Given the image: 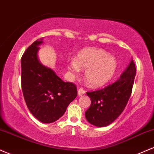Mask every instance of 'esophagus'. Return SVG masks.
Masks as SVG:
<instances>
[{"label":"esophagus","instance_id":"34e87169","mask_svg":"<svg viewBox=\"0 0 154 154\" xmlns=\"http://www.w3.org/2000/svg\"><path fill=\"white\" fill-rule=\"evenodd\" d=\"M86 91L83 88H80L79 90H78V95L79 96H82L85 94Z\"/></svg>","mask_w":154,"mask_h":154}]
</instances>
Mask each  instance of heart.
I'll return each mask as SVG.
<instances>
[{
	"label": "heart",
	"instance_id": "obj_1",
	"mask_svg": "<svg viewBox=\"0 0 154 154\" xmlns=\"http://www.w3.org/2000/svg\"><path fill=\"white\" fill-rule=\"evenodd\" d=\"M117 66L115 57L101 49L90 48L79 55L77 63L72 61L69 68L73 73L86 69L85 79L92 87H98L107 83L116 71Z\"/></svg>",
	"mask_w": 154,
	"mask_h": 154
}]
</instances>
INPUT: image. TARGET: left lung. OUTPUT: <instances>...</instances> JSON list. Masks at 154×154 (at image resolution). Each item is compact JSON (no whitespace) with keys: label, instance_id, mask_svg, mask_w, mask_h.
Here are the masks:
<instances>
[{"label":"left lung","instance_id":"left-lung-1","mask_svg":"<svg viewBox=\"0 0 154 154\" xmlns=\"http://www.w3.org/2000/svg\"><path fill=\"white\" fill-rule=\"evenodd\" d=\"M136 74L135 63L132 60L120 79L102 89L86 92L91 104L85 112L89 123L97 127H106L121 115L132 94Z\"/></svg>","mask_w":154,"mask_h":154}]
</instances>
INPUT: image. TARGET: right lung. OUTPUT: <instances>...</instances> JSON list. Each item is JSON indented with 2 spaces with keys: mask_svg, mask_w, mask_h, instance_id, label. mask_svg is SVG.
<instances>
[{
  "mask_svg": "<svg viewBox=\"0 0 154 154\" xmlns=\"http://www.w3.org/2000/svg\"><path fill=\"white\" fill-rule=\"evenodd\" d=\"M42 39L26 49L21 60V88L30 112L43 123H51L64 115L77 97V87L64 82L50 68L39 63L37 51Z\"/></svg>",
  "mask_w": 154,
  "mask_h": 154,
  "instance_id": "obj_1",
  "label": "right lung"
}]
</instances>
